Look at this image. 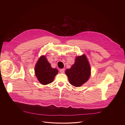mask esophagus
Instances as JSON below:
<instances>
[{"instance_id":"esophagus-1","label":"esophagus","mask_w":125,"mask_h":125,"mask_svg":"<svg viewBox=\"0 0 125 125\" xmlns=\"http://www.w3.org/2000/svg\"><path fill=\"white\" fill-rule=\"evenodd\" d=\"M65 72V69H61L60 70V72L61 73H64Z\"/></svg>"}]
</instances>
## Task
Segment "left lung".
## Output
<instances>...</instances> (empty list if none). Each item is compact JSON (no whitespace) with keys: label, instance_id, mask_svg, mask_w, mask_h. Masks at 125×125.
I'll use <instances>...</instances> for the list:
<instances>
[{"label":"left lung","instance_id":"8db88e82","mask_svg":"<svg viewBox=\"0 0 125 125\" xmlns=\"http://www.w3.org/2000/svg\"><path fill=\"white\" fill-rule=\"evenodd\" d=\"M70 83L75 86L84 83L91 75V67L84 55L76 57L75 62L65 72Z\"/></svg>","mask_w":125,"mask_h":125}]
</instances>
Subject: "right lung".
<instances>
[{
    "mask_svg": "<svg viewBox=\"0 0 125 125\" xmlns=\"http://www.w3.org/2000/svg\"><path fill=\"white\" fill-rule=\"evenodd\" d=\"M35 74L39 81L46 85L52 83L58 73L56 69L52 68L45 56H41L35 66Z\"/></svg>",
    "mask_w": 125,
    "mask_h": 125,
    "instance_id": "right-lung-1",
    "label": "right lung"
}]
</instances>
